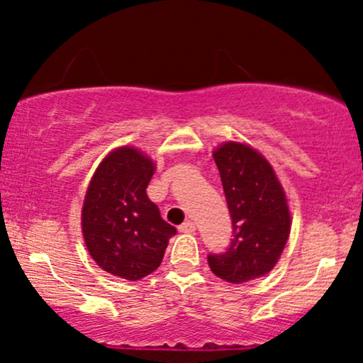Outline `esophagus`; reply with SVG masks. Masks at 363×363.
Returning <instances> with one entry per match:
<instances>
[{"instance_id": "34e87169", "label": "esophagus", "mask_w": 363, "mask_h": 363, "mask_svg": "<svg viewBox=\"0 0 363 363\" xmlns=\"http://www.w3.org/2000/svg\"><path fill=\"white\" fill-rule=\"evenodd\" d=\"M179 230H181L182 234H193V232L196 230V227H194V223L191 222V220H186V222L182 223L181 227H179Z\"/></svg>"}]
</instances>
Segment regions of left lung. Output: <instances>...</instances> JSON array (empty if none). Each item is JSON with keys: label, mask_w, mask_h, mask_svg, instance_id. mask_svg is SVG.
<instances>
[{"label": "left lung", "mask_w": 363, "mask_h": 363, "mask_svg": "<svg viewBox=\"0 0 363 363\" xmlns=\"http://www.w3.org/2000/svg\"><path fill=\"white\" fill-rule=\"evenodd\" d=\"M232 216V242L222 254H208L216 277L245 283L264 277L280 259L291 218L285 191L268 160L239 141H225L213 152Z\"/></svg>", "instance_id": "left-lung-1"}]
</instances>
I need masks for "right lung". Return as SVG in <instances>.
<instances>
[{
	"mask_svg": "<svg viewBox=\"0 0 363 363\" xmlns=\"http://www.w3.org/2000/svg\"><path fill=\"white\" fill-rule=\"evenodd\" d=\"M153 172L155 164L140 150H112L99 164L83 201L82 232L91 259L124 280L155 272L177 232L148 199Z\"/></svg>",
	"mask_w": 363,
	"mask_h": 363,
	"instance_id": "1",
	"label": "right lung"
}]
</instances>
